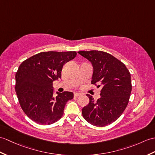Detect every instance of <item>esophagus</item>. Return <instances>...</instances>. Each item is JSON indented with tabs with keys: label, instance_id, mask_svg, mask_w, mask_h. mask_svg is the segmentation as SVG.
I'll use <instances>...</instances> for the list:
<instances>
[{
	"label": "esophagus",
	"instance_id": "obj_1",
	"mask_svg": "<svg viewBox=\"0 0 155 155\" xmlns=\"http://www.w3.org/2000/svg\"><path fill=\"white\" fill-rule=\"evenodd\" d=\"M81 94H80V93H78V92H74V97H78L79 96H81Z\"/></svg>",
	"mask_w": 155,
	"mask_h": 155
}]
</instances>
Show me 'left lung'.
Masks as SVG:
<instances>
[{
    "instance_id": "obj_1",
    "label": "left lung",
    "mask_w": 155,
    "mask_h": 155,
    "mask_svg": "<svg viewBox=\"0 0 155 155\" xmlns=\"http://www.w3.org/2000/svg\"><path fill=\"white\" fill-rule=\"evenodd\" d=\"M78 53L92 63V84L102 88L101 97L96 101L86 94L89 104L82 108V116L95 126H106L117 120L126 108L132 90L131 74L121 61L110 53L96 50Z\"/></svg>"
}]
</instances>
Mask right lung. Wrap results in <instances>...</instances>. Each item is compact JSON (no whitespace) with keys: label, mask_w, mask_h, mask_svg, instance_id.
<instances>
[{"label":"right lung","mask_w":155,"mask_h":155,"mask_svg":"<svg viewBox=\"0 0 155 155\" xmlns=\"http://www.w3.org/2000/svg\"><path fill=\"white\" fill-rule=\"evenodd\" d=\"M77 54L41 52L20 64L15 76V91L21 109L30 120L40 125H51L62 117L65 104L73 98V93L57 92L54 97L53 82L61 78L64 64Z\"/></svg>","instance_id":"obj_1"}]
</instances>
